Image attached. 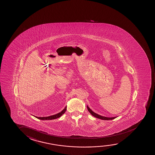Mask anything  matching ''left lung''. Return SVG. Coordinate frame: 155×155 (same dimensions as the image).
<instances>
[{
    "mask_svg": "<svg viewBox=\"0 0 155 155\" xmlns=\"http://www.w3.org/2000/svg\"><path fill=\"white\" fill-rule=\"evenodd\" d=\"M87 109H88V111L90 112V113H91V114L92 116L95 117L96 118H98V119H102V120H113L114 119L117 118V117H112V118H109V117H106L100 116V115L98 114L97 113H95L94 112H93V111L88 107V106H87Z\"/></svg>",
    "mask_w": 155,
    "mask_h": 155,
    "instance_id": "left-lung-1",
    "label": "left lung"
}]
</instances>
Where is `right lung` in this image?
<instances>
[{
	"mask_svg": "<svg viewBox=\"0 0 155 155\" xmlns=\"http://www.w3.org/2000/svg\"><path fill=\"white\" fill-rule=\"evenodd\" d=\"M67 109V106H66L65 109H64L62 111H61L59 113H57L54 115H52V116H49V117H38L36 116H35V117L39 119L40 120H52V119H56L57 118H59L61 116H62L64 113H65Z\"/></svg>",
	"mask_w": 155,
	"mask_h": 155,
	"instance_id": "add662e5",
	"label": "right lung"
}]
</instances>
